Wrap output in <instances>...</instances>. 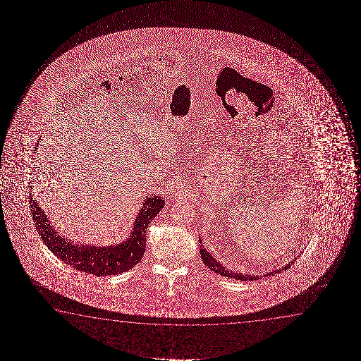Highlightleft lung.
Masks as SVG:
<instances>
[{
  "label": "left lung",
  "instance_id": "8db88e82",
  "mask_svg": "<svg viewBox=\"0 0 361 361\" xmlns=\"http://www.w3.org/2000/svg\"><path fill=\"white\" fill-rule=\"evenodd\" d=\"M200 252H201L203 264H204L206 267H209V270H212V271L216 272V274H219V275H222V276L231 277V279L240 280V281H254V280H257V279L262 277L255 276V275H247V274H242V272L233 271V270H229L228 267H223L222 264L218 262L217 260L207 252V249L203 247L201 238H200ZM295 260H296V259H295ZM295 260H293V262H295ZM293 262H288V264L282 267V269H277V270L269 272L265 276H267V275L272 276V275H275V274H279V272L283 271V270H287L288 267H291V264H293Z\"/></svg>",
  "mask_w": 361,
  "mask_h": 361
}]
</instances>
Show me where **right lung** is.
<instances>
[{
  "label": "right lung",
  "instance_id": "1",
  "mask_svg": "<svg viewBox=\"0 0 361 361\" xmlns=\"http://www.w3.org/2000/svg\"><path fill=\"white\" fill-rule=\"evenodd\" d=\"M30 212L35 228L50 252L66 265L80 271L94 274L96 276L118 275L128 271L140 262L145 252V232L149 223L157 217L165 204V201L160 196L150 195V197H145L143 206L139 209L138 216L134 221L133 229L128 239L116 245L94 247L76 243L74 244L59 235V233L50 224L47 214L39 207V203L35 201L30 192Z\"/></svg>",
  "mask_w": 361,
  "mask_h": 361
}]
</instances>
